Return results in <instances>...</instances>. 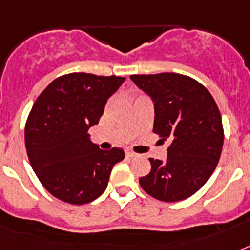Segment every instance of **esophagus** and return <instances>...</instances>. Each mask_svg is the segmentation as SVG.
<instances>
[{
    "label": "esophagus",
    "mask_w": 250,
    "mask_h": 250,
    "mask_svg": "<svg viewBox=\"0 0 250 250\" xmlns=\"http://www.w3.org/2000/svg\"><path fill=\"white\" fill-rule=\"evenodd\" d=\"M125 156L128 157V158H133V157H137V154L135 152H131V150H127L125 152Z\"/></svg>",
    "instance_id": "34e87169"
}]
</instances>
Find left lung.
I'll use <instances>...</instances> for the list:
<instances>
[{
  "label": "left lung",
  "instance_id": "8db88e82",
  "mask_svg": "<svg viewBox=\"0 0 250 250\" xmlns=\"http://www.w3.org/2000/svg\"><path fill=\"white\" fill-rule=\"evenodd\" d=\"M131 79L154 102L153 132L170 141L167 160L149 158L152 170L141 188L165 202L186 200L201 188L221 158L225 132L213 96L189 76L162 72Z\"/></svg>",
  "mask_w": 250,
  "mask_h": 250
}]
</instances>
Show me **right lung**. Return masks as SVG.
<instances>
[{"label":"right lung","instance_id":"right-lung-1","mask_svg":"<svg viewBox=\"0 0 250 250\" xmlns=\"http://www.w3.org/2000/svg\"><path fill=\"white\" fill-rule=\"evenodd\" d=\"M123 82L115 75L66 74L33 104L24 129L29 164L45 189L61 201L83 205L96 200L106 189L114 165L125 158L123 149L102 150L88 135Z\"/></svg>","mask_w":250,"mask_h":250}]
</instances>
